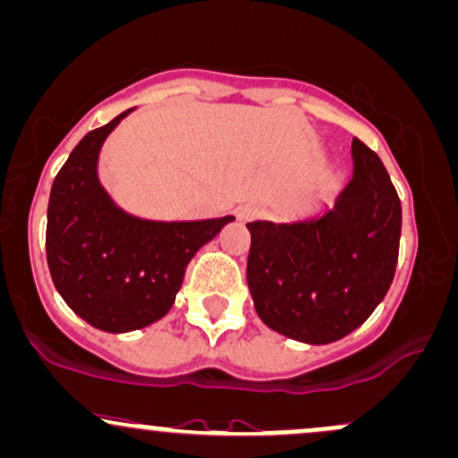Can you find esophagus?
I'll list each match as a JSON object with an SVG mask.
<instances>
[{
	"label": "esophagus",
	"mask_w": 458,
	"mask_h": 458,
	"mask_svg": "<svg viewBox=\"0 0 458 458\" xmlns=\"http://www.w3.org/2000/svg\"><path fill=\"white\" fill-rule=\"evenodd\" d=\"M260 215V208L256 204H243L237 208V217L241 221H252Z\"/></svg>",
	"instance_id": "obj_1"
}]
</instances>
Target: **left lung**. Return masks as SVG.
<instances>
[{"instance_id": "obj_1", "label": "left lung", "mask_w": 458, "mask_h": 458, "mask_svg": "<svg viewBox=\"0 0 458 458\" xmlns=\"http://www.w3.org/2000/svg\"><path fill=\"white\" fill-rule=\"evenodd\" d=\"M354 175L324 217L252 221L248 284L259 318L304 344H333L383 302L400 252L402 204L383 160L352 140Z\"/></svg>"}]
</instances>
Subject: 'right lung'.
Segmentation results:
<instances>
[{
	"label": "right lung",
	"mask_w": 458,
	"mask_h": 458,
	"mask_svg": "<svg viewBox=\"0 0 458 458\" xmlns=\"http://www.w3.org/2000/svg\"><path fill=\"white\" fill-rule=\"evenodd\" d=\"M130 110L75 145L47 206L45 248L54 284L73 313L106 333L165 318L191 259L234 219L145 221L113 204L98 180V154Z\"/></svg>",
	"instance_id": "add662e5"
}]
</instances>
